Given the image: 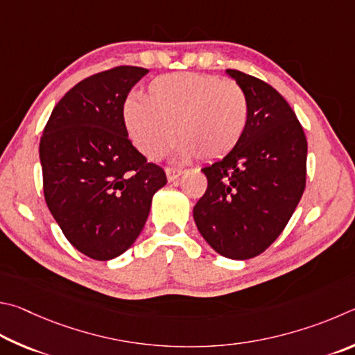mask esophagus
Listing matches in <instances>:
<instances>
[{
  "label": "esophagus",
  "mask_w": 355,
  "mask_h": 355,
  "mask_svg": "<svg viewBox=\"0 0 355 355\" xmlns=\"http://www.w3.org/2000/svg\"><path fill=\"white\" fill-rule=\"evenodd\" d=\"M165 173H166V179L170 182H173V181H176V179L181 176V174L184 173L182 170H178V168H166L165 170Z\"/></svg>",
  "instance_id": "obj_1"
}]
</instances>
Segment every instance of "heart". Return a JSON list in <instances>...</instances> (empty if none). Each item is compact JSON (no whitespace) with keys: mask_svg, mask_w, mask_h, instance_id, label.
<instances>
[{"mask_svg":"<svg viewBox=\"0 0 355 355\" xmlns=\"http://www.w3.org/2000/svg\"><path fill=\"white\" fill-rule=\"evenodd\" d=\"M121 118L132 145L149 160L166 153L216 160L237 148L250 124V98L235 80L215 74L174 73L151 80L145 101L128 98Z\"/></svg>","mask_w":355,"mask_h":355,"instance_id":"1","label":"heart"}]
</instances>
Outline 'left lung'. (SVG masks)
<instances>
[{
  "instance_id": "left-lung-1",
  "label": "left lung",
  "mask_w": 355,
  "mask_h": 355,
  "mask_svg": "<svg viewBox=\"0 0 355 355\" xmlns=\"http://www.w3.org/2000/svg\"><path fill=\"white\" fill-rule=\"evenodd\" d=\"M250 98V124L234 151L204 166L207 190L193 207L204 240L227 259L262 254L287 226L306 189L307 140L270 84L226 70Z\"/></svg>"
}]
</instances>
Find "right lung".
<instances>
[{
  "label": "right lung",
  "mask_w": 355,
  "mask_h": 355,
  "mask_svg": "<svg viewBox=\"0 0 355 355\" xmlns=\"http://www.w3.org/2000/svg\"><path fill=\"white\" fill-rule=\"evenodd\" d=\"M146 68L121 65L80 80L55 104L40 139L43 193L67 240L110 260L132 246L166 184L164 168L137 151L121 109Z\"/></svg>",
  "instance_id": "right-lung-1"
}]
</instances>
